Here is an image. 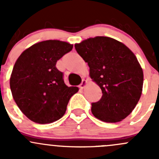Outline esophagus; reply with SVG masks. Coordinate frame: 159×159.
<instances>
[{
	"label": "esophagus",
	"mask_w": 159,
	"mask_h": 159,
	"mask_svg": "<svg viewBox=\"0 0 159 159\" xmlns=\"http://www.w3.org/2000/svg\"><path fill=\"white\" fill-rule=\"evenodd\" d=\"M88 84V81H86V80H83L82 81V82L81 83V84H80V88H81V89H84V88L86 87V85H87Z\"/></svg>",
	"instance_id": "esophagus-1"
}]
</instances>
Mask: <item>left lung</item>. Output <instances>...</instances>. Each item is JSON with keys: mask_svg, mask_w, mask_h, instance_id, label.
I'll use <instances>...</instances> for the list:
<instances>
[{"mask_svg": "<svg viewBox=\"0 0 159 159\" xmlns=\"http://www.w3.org/2000/svg\"><path fill=\"white\" fill-rule=\"evenodd\" d=\"M75 47L102 91V98L91 104L93 115L105 122L122 121L142 95L143 70L136 56L122 42L108 37L88 38Z\"/></svg>", "mask_w": 159, "mask_h": 159, "instance_id": "obj_1", "label": "left lung"}]
</instances>
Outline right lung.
Listing matches in <instances>:
<instances>
[{
	"label": "right lung",
	"instance_id": "obj_1",
	"mask_svg": "<svg viewBox=\"0 0 159 159\" xmlns=\"http://www.w3.org/2000/svg\"><path fill=\"white\" fill-rule=\"evenodd\" d=\"M73 48L58 40L36 43L21 53L10 78L12 96L22 113L38 124L60 119L78 87L65 84L63 74L56 68L57 61Z\"/></svg>",
	"mask_w": 159,
	"mask_h": 159
}]
</instances>
